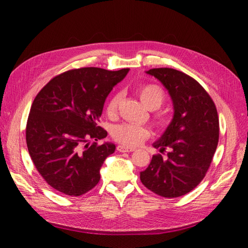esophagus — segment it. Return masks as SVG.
I'll list each match as a JSON object with an SVG mask.
<instances>
[{"label":"esophagus","mask_w":248,"mask_h":248,"mask_svg":"<svg viewBox=\"0 0 248 248\" xmlns=\"http://www.w3.org/2000/svg\"><path fill=\"white\" fill-rule=\"evenodd\" d=\"M117 150L119 152H131V151H134V148H130V147H127L124 145H118L117 146Z\"/></svg>","instance_id":"obj_1"}]
</instances>
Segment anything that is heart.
Instances as JSON below:
<instances>
[{
    "mask_svg": "<svg viewBox=\"0 0 248 248\" xmlns=\"http://www.w3.org/2000/svg\"><path fill=\"white\" fill-rule=\"evenodd\" d=\"M138 93L141 102L149 109L159 108L165 100L164 91L155 84H148V85L140 86L138 89ZM118 101L119 94H113L109 98L107 104L108 115L112 116L115 114L118 107ZM112 135L116 140L121 144L127 146H138L148 138L149 131L144 125L125 123L115 125L112 131Z\"/></svg>",
    "mask_w": 248,
    "mask_h": 248,
    "instance_id": "b5f03b06",
    "label": "heart"
}]
</instances>
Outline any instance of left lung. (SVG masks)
I'll return each instance as SVG.
<instances>
[{
	"label": "left lung",
	"instance_id": "1",
	"mask_svg": "<svg viewBox=\"0 0 248 248\" xmlns=\"http://www.w3.org/2000/svg\"><path fill=\"white\" fill-rule=\"evenodd\" d=\"M157 78L170 96L172 119L152 146L167 159L154 155L140 171L144 186L160 196L175 198L191 192L202 182L218 143V116L211 97L200 84L172 68L146 71Z\"/></svg>",
	"mask_w": 248,
	"mask_h": 248
}]
</instances>
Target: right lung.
Wrapping results in <instances>:
<instances>
[{"label": "right lung", "mask_w": 248, "mask_h": 248, "mask_svg": "<svg viewBox=\"0 0 248 248\" xmlns=\"http://www.w3.org/2000/svg\"><path fill=\"white\" fill-rule=\"evenodd\" d=\"M129 68L109 71L96 67L55 77L37 94L26 124L31 159L46 182L69 196H81L97 186L105 159L116 146L97 125L104 102Z\"/></svg>", "instance_id": "add662e5"}]
</instances>
